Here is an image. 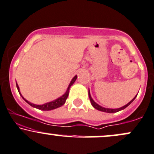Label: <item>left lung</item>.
I'll list each match as a JSON object with an SVG mask.
<instances>
[{
    "instance_id": "8db88e82",
    "label": "left lung",
    "mask_w": 154,
    "mask_h": 154,
    "mask_svg": "<svg viewBox=\"0 0 154 154\" xmlns=\"http://www.w3.org/2000/svg\"><path fill=\"white\" fill-rule=\"evenodd\" d=\"M88 95H89V97H90V102H91V104H92V106H93L94 107H95V109H97V110L102 111V112H109V113H112V112H118V111H120V110H123V109H125V107H127L129 105L131 104V103H132V102H133V100H134L135 99H136V96H137V95H138V94H137L136 97H135L134 98H133V99L132 100H131L130 102H129V103H128V104H126V105H124V106H123V107H120V108H117V109L106 108V107H103L100 106V105H98V104H97V103H96L93 100H92V98L91 95H90V90H89V92H88Z\"/></svg>"
}]
</instances>
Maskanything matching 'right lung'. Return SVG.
I'll list each match as a JSON object with an SVG mask.
<instances>
[{"mask_svg":"<svg viewBox=\"0 0 154 154\" xmlns=\"http://www.w3.org/2000/svg\"><path fill=\"white\" fill-rule=\"evenodd\" d=\"M77 76L75 75V77H73V79H72L71 82L69 83V87H68L67 90H66V91L65 93L62 96H61L60 97L57 98V100H53L51 102H49V103H45V104H43V105H35V104H33V103H30V102H29L28 100H26V99H24V97L22 96V95L21 94V92H20V90H19V87H18V85L17 83H16V88L18 89V91L19 92L20 95L21 96L22 98L25 100L26 103H28L29 105H30L31 106L35 107V108H37L38 109V110H54V109H56L57 107H59L61 106H62L66 102V98H67L68 95H69V89L71 88V86L72 85L74 84V82H75V80L77 79Z\"/></svg>","mask_w":154,"mask_h":154,"instance_id":"right-lung-1","label":"right lung"}]
</instances>
